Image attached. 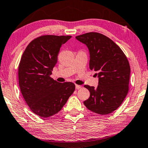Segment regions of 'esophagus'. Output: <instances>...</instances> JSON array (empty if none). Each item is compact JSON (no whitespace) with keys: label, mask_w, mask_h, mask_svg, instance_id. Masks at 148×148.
<instances>
[{"label":"esophagus","mask_w":148,"mask_h":148,"mask_svg":"<svg viewBox=\"0 0 148 148\" xmlns=\"http://www.w3.org/2000/svg\"><path fill=\"white\" fill-rule=\"evenodd\" d=\"M82 88V86H79V85H76V90H79V89Z\"/></svg>","instance_id":"esophagus-1"}]
</instances>
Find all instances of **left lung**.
Instances as JSON below:
<instances>
[{"label": "left lung", "instance_id": "left-lung-1", "mask_svg": "<svg viewBox=\"0 0 148 148\" xmlns=\"http://www.w3.org/2000/svg\"><path fill=\"white\" fill-rule=\"evenodd\" d=\"M90 53V69L97 72V88L84 86L90 96L84 104L91 111L108 114L115 111L128 92L130 68L121 48L104 35L90 32L76 36Z\"/></svg>", "mask_w": 148, "mask_h": 148}]
</instances>
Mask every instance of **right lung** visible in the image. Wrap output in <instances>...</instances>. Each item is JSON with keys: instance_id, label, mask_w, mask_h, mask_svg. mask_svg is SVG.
<instances>
[{"instance_id": "1", "label": "right lung", "mask_w": 148, "mask_h": 148, "mask_svg": "<svg viewBox=\"0 0 148 148\" xmlns=\"http://www.w3.org/2000/svg\"><path fill=\"white\" fill-rule=\"evenodd\" d=\"M71 36H43L25 49L18 67L21 92L33 112L47 118L59 112L75 90L74 84L51 78L62 45Z\"/></svg>"}]
</instances>
